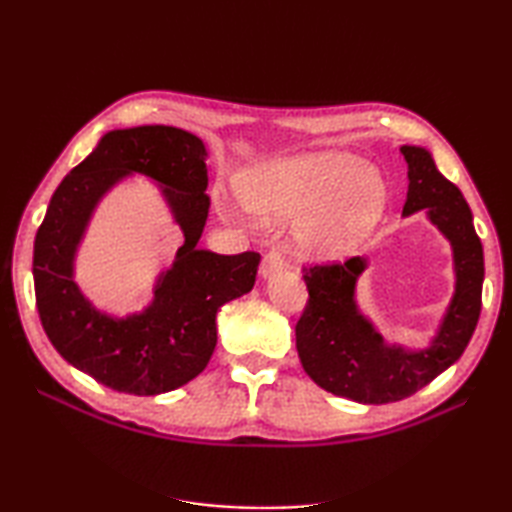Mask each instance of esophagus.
<instances>
[{
  "label": "esophagus",
  "mask_w": 512,
  "mask_h": 512,
  "mask_svg": "<svg viewBox=\"0 0 512 512\" xmlns=\"http://www.w3.org/2000/svg\"><path fill=\"white\" fill-rule=\"evenodd\" d=\"M284 268H287V259L282 257L280 250H268L262 259V266H259V275L266 280V277H271L273 273H280Z\"/></svg>",
  "instance_id": "1"
}]
</instances>
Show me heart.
Wrapping results in <instances>:
<instances>
[{
    "label": "heart",
    "instance_id": "b5f03b06",
    "mask_svg": "<svg viewBox=\"0 0 512 512\" xmlns=\"http://www.w3.org/2000/svg\"><path fill=\"white\" fill-rule=\"evenodd\" d=\"M237 196L259 223L293 221L302 255L339 259L370 235L386 207L379 173L348 151L275 158L239 173Z\"/></svg>",
    "mask_w": 512,
    "mask_h": 512
}]
</instances>
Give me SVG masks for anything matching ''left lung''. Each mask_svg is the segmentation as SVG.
I'll use <instances>...</instances> for the list:
<instances>
[{
	"label": "left lung",
	"mask_w": 512,
	"mask_h": 512,
	"mask_svg": "<svg viewBox=\"0 0 512 512\" xmlns=\"http://www.w3.org/2000/svg\"><path fill=\"white\" fill-rule=\"evenodd\" d=\"M409 176L404 216L424 212L452 246L454 293L427 348L386 343L357 302V282L368 257L305 271L309 302L296 325L302 368L332 395L359 404L400 402L461 359L481 314L483 246L470 205L436 169L424 146H402Z\"/></svg>",
	"instance_id": "1"
}]
</instances>
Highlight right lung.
<instances>
[{"mask_svg":"<svg viewBox=\"0 0 512 512\" xmlns=\"http://www.w3.org/2000/svg\"><path fill=\"white\" fill-rule=\"evenodd\" d=\"M201 137L173 126L117 128L63 178L33 244L42 327L60 357L112 391L160 395L201 375L216 348V314L253 289L259 255L198 248L210 198ZM159 185L184 246L142 312L112 317L75 282V255L98 203L128 175Z\"/></svg>","mask_w":512,"mask_h":512,"instance_id":"obj_1","label":"right lung"}]
</instances>
